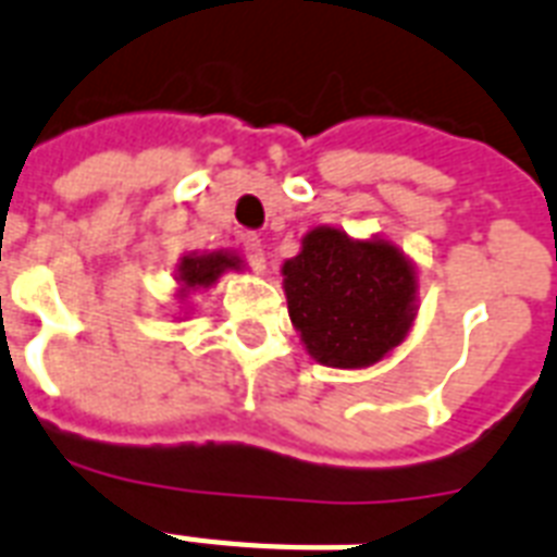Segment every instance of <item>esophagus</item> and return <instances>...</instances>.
I'll use <instances>...</instances> for the list:
<instances>
[{
    "mask_svg": "<svg viewBox=\"0 0 557 557\" xmlns=\"http://www.w3.org/2000/svg\"><path fill=\"white\" fill-rule=\"evenodd\" d=\"M245 257L253 271H265V248H262L260 236H245Z\"/></svg>",
    "mask_w": 557,
    "mask_h": 557,
    "instance_id": "1",
    "label": "esophagus"
}]
</instances>
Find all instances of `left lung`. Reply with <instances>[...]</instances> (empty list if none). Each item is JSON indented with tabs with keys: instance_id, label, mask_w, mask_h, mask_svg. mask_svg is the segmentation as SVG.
<instances>
[{
	"instance_id": "obj_1",
	"label": "left lung",
	"mask_w": 557,
	"mask_h": 557,
	"mask_svg": "<svg viewBox=\"0 0 557 557\" xmlns=\"http://www.w3.org/2000/svg\"><path fill=\"white\" fill-rule=\"evenodd\" d=\"M288 318L306 352L332 370H367L410 335L419 312V271L393 239L306 231L283 262Z\"/></svg>"
}]
</instances>
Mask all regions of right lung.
<instances>
[{
  "label": "right lung",
  "instance_id": "right-lung-1",
  "mask_svg": "<svg viewBox=\"0 0 557 557\" xmlns=\"http://www.w3.org/2000/svg\"><path fill=\"white\" fill-rule=\"evenodd\" d=\"M245 260L236 251H187L185 257H178L176 271H173V280H176V300L185 309L187 300L193 295H201V292H210L216 286L219 277L227 274V271H243Z\"/></svg>",
  "mask_w": 557,
  "mask_h": 557
}]
</instances>
